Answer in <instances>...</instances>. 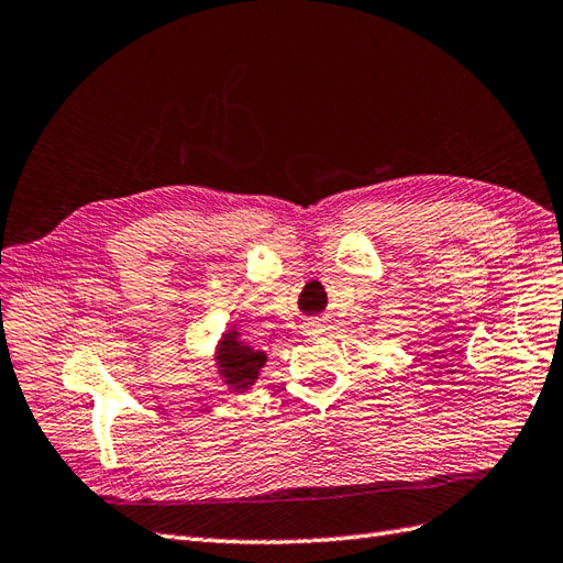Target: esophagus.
<instances>
[{"mask_svg":"<svg viewBox=\"0 0 563 563\" xmlns=\"http://www.w3.org/2000/svg\"><path fill=\"white\" fill-rule=\"evenodd\" d=\"M303 327L308 334H318V332H322V320H308Z\"/></svg>","mask_w":563,"mask_h":563,"instance_id":"esophagus-1","label":"esophagus"}]
</instances>
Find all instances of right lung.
I'll return each mask as SVG.
<instances>
[{"instance_id": "1", "label": "right lung", "mask_w": 563, "mask_h": 563, "mask_svg": "<svg viewBox=\"0 0 563 563\" xmlns=\"http://www.w3.org/2000/svg\"><path fill=\"white\" fill-rule=\"evenodd\" d=\"M214 361L217 373L224 379V385L231 391H245L255 385L260 369L267 363V355L265 351H257L249 344H243L239 329L231 327L222 334V339H219Z\"/></svg>"}]
</instances>
